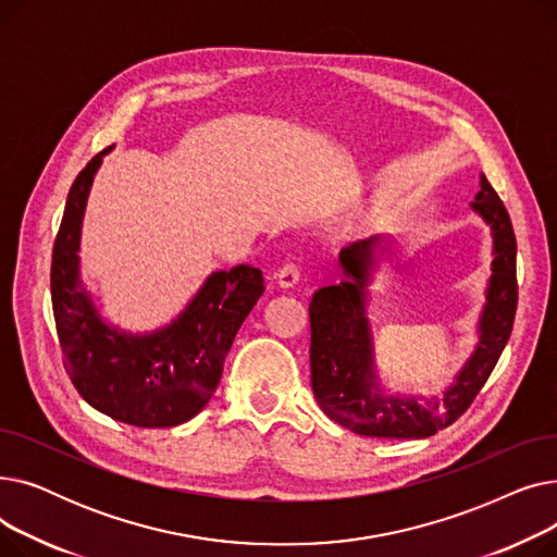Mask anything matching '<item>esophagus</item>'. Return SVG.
I'll return each mask as SVG.
<instances>
[{
    "label": "esophagus",
    "mask_w": 557,
    "mask_h": 557,
    "mask_svg": "<svg viewBox=\"0 0 557 557\" xmlns=\"http://www.w3.org/2000/svg\"><path fill=\"white\" fill-rule=\"evenodd\" d=\"M277 284L282 286V288H294L298 282H300V271H298V267L296 263H286V267H282L280 271H277Z\"/></svg>",
    "instance_id": "esophagus-1"
}]
</instances>
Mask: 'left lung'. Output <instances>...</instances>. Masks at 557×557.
Masks as SVG:
<instances>
[{"label":"left lung","mask_w":557,"mask_h":557,"mask_svg":"<svg viewBox=\"0 0 557 557\" xmlns=\"http://www.w3.org/2000/svg\"><path fill=\"white\" fill-rule=\"evenodd\" d=\"M492 234V269L472 355L441 393L418 404L382 384L368 318L370 284L395 239L374 234L341 250L343 280L318 288L309 305L311 388L325 416L370 437H429L454 424L474 401L510 338L517 311V242L508 210L485 175L472 202Z\"/></svg>","instance_id":"obj_1"}]
</instances>
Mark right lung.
I'll return each instance as SVG.
<instances>
[{
	"label": "right lung",
	"mask_w": 557,
	"mask_h": 557,
	"mask_svg": "<svg viewBox=\"0 0 557 557\" xmlns=\"http://www.w3.org/2000/svg\"><path fill=\"white\" fill-rule=\"evenodd\" d=\"M112 146L76 175L51 257V305L65 370L99 413L141 429L196 418L219 386L225 357L263 294L259 269L214 271L171 323L128 332L101 313L81 275V230L95 175Z\"/></svg>",
	"instance_id": "add662e5"
}]
</instances>
